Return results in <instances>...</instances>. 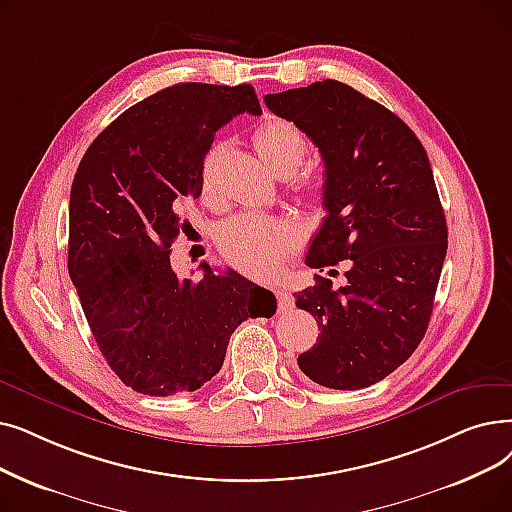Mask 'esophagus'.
Instances as JSON below:
<instances>
[{
  "mask_svg": "<svg viewBox=\"0 0 512 512\" xmlns=\"http://www.w3.org/2000/svg\"><path fill=\"white\" fill-rule=\"evenodd\" d=\"M274 293H276V299H278V307H280V309H288V307L293 305V295L288 293L284 286H278Z\"/></svg>",
  "mask_w": 512,
  "mask_h": 512,
  "instance_id": "esophagus-1",
  "label": "esophagus"
}]
</instances>
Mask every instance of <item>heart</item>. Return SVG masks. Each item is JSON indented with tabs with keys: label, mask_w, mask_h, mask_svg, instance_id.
<instances>
[{
	"label": "heart",
	"mask_w": 512,
	"mask_h": 512,
	"mask_svg": "<svg viewBox=\"0 0 512 512\" xmlns=\"http://www.w3.org/2000/svg\"><path fill=\"white\" fill-rule=\"evenodd\" d=\"M253 146L259 159L268 165L272 173L291 175L305 159L307 142L299 127L293 123L274 119L263 123L253 133ZM201 190L205 198L215 194V154H209L203 175ZM316 196L320 188L311 190ZM295 242L293 228L278 219H263L257 215H238L226 221L219 230V251L234 268L249 276L274 274Z\"/></svg>",
	"instance_id": "heart-1"
}]
</instances>
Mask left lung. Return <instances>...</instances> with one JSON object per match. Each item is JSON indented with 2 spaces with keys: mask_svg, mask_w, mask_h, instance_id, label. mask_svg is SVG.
Segmentation results:
<instances>
[{
  "mask_svg": "<svg viewBox=\"0 0 512 512\" xmlns=\"http://www.w3.org/2000/svg\"><path fill=\"white\" fill-rule=\"evenodd\" d=\"M263 100L324 161L326 217L305 263L322 272L347 259L345 286L318 276L295 295L320 328L297 364L322 387H370L410 358L431 320L448 226L429 157L402 119L341 81Z\"/></svg>",
  "mask_w": 512,
  "mask_h": 512,
  "instance_id": "1",
  "label": "left lung"
}]
</instances>
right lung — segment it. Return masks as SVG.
<instances>
[{
  "mask_svg": "<svg viewBox=\"0 0 512 512\" xmlns=\"http://www.w3.org/2000/svg\"><path fill=\"white\" fill-rule=\"evenodd\" d=\"M261 115L251 85L177 83L133 104L83 154L69 203V274L106 364L133 391L180 395L221 370L232 332L274 293L228 270L180 280L171 244L201 196L215 131Z\"/></svg>",
  "mask_w": 512,
  "mask_h": 512,
  "instance_id": "1",
  "label": "right lung"
}]
</instances>
